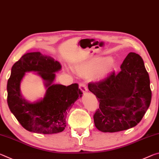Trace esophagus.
Segmentation results:
<instances>
[{"mask_svg":"<svg viewBox=\"0 0 159 159\" xmlns=\"http://www.w3.org/2000/svg\"><path fill=\"white\" fill-rule=\"evenodd\" d=\"M79 87H80V90H81L83 93L87 92V85H86V84H85L84 82H82V83H80V86H79Z\"/></svg>","mask_w":159,"mask_h":159,"instance_id":"34e87169","label":"esophagus"}]
</instances>
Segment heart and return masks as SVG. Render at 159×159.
Listing matches in <instances>:
<instances>
[{
	"label": "heart",
	"mask_w": 159,
	"mask_h": 159,
	"mask_svg": "<svg viewBox=\"0 0 159 159\" xmlns=\"http://www.w3.org/2000/svg\"><path fill=\"white\" fill-rule=\"evenodd\" d=\"M115 68L113 60L109 57L94 56L77 62L74 70L83 77H90L93 75L97 79H101Z\"/></svg>",
	"instance_id": "heart-1"
}]
</instances>
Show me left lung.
Here are the masks:
<instances>
[{
	"instance_id": "8db88e82",
	"label": "left lung",
	"mask_w": 159,
	"mask_h": 159,
	"mask_svg": "<svg viewBox=\"0 0 159 159\" xmlns=\"http://www.w3.org/2000/svg\"><path fill=\"white\" fill-rule=\"evenodd\" d=\"M120 69L118 74L113 72L103 80L88 84L99 101L93 121L101 132H116L136 126L149 107L150 80L142 57L130 52Z\"/></svg>"
}]
</instances>
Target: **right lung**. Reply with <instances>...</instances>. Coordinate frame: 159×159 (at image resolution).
Returning a JSON list of instances; mask_svg holds the SVG:
<instances>
[{"label":"right lung","mask_w":159,"mask_h":159,"mask_svg":"<svg viewBox=\"0 0 159 159\" xmlns=\"http://www.w3.org/2000/svg\"><path fill=\"white\" fill-rule=\"evenodd\" d=\"M61 69L59 62L40 52L25 53L12 66L7 80V101L10 111L27 130L55 134L66 127L67 113L82 92L77 83L67 87L53 84L55 72ZM29 71L37 72L48 89L43 99L33 103L25 100L20 93V81Z\"/></svg>","instance_id":"1"}]
</instances>
